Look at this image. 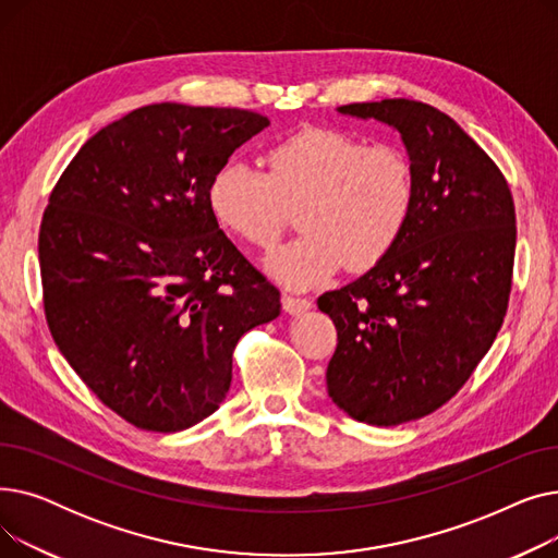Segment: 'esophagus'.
<instances>
[{"mask_svg":"<svg viewBox=\"0 0 558 558\" xmlns=\"http://www.w3.org/2000/svg\"><path fill=\"white\" fill-rule=\"evenodd\" d=\"M312 307V301L310 299H296V296H282V310L287 312V314H291V316H296V314H303V312H307Z\"/></svg>","mask_w":558,"mask_h":558,"instance_id":"obj_1","label":"esophagus"}]
</instances>
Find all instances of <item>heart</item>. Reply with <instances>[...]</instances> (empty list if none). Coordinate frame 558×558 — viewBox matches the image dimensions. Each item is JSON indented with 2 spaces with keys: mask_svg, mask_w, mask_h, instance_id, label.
Segmentation results:
<instances>
[{
  "mask_svg": "<svg viewBox=\"0 0 558 558\" xmlns=\"http://www.w3.org/2000/svg\"><path fill=\"white\" fill-rule=\"evenodd\" d=\"M267 175L242 165H221L208 185L215 219L234 238L271 248L289 210L305 232L264 259V269L289 289L377 267L400 242L416 201L412 160L398 146H366L337 129H303L267 154Z\"/></svg>",
  "mask_w": 558,
  "mask_h": 558,
  "instance_id": "b5f03b06",
  "label": "heart"
}]
</instances>
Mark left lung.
<instances>
[{
	"instance_id": "obj_1",
	"label": "left lung",
	"mask_w": 558,
	"mask_h": 558,
	"mask_svg": "<svg viewBox=\"0 0 558 558\" xmlns=\"http://www.w3.org/2000/svg\"><path fill=\"white\" fill-rule=\"evenodd\" d=\"M337 112L398 131L416 179L396 248L316 301L337 328L328 396L391 427L448 402L488 353L509 303L515 210L500 169L446 112L412 99Z\"/></svg>"
}]
</instances>
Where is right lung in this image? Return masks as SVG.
I'll return each instance as SVG.
<instances>
[{
  "instance_id": "obj_1",
  "label": "right lung",
  "mask_w": 558,
  "mask_h": 558,
  "mask_svg": "<svg viewBox=\"0 0 558 558\" xmlns=\"http://www.w3.org/2000/svg\"><path fill=\"white\" fill-rule=\"evenodd\" d=\"M269 126L240 108L142 106L87 140L40 226L45 314L63 357L140 429L215 414L244 332L280 294L219 228L215 171Z\"/></svg>"
}]
</instances>
